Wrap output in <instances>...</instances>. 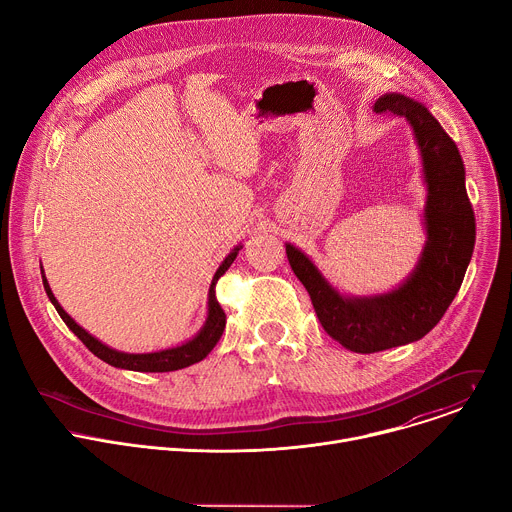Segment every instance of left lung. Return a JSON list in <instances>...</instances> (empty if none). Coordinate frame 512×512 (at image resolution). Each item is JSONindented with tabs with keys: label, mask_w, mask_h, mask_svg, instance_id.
I'll return each mask as SVG.
<instances>
[{
	"label": "left lung",
	"mask_w": 512,
	"mask_h": 512,
	"mask_svg": "<svg viewBox=\"0 0 512 512\" xmlns=\"http://www.w3.org/2000/svg\"><path fill=\"white\" fill-rule=\"evenodd\" d=\"M373 109L405 117L421 156L425 245L415 269L385 294L346 296L302 249L285 243L287 261L308 289L322 328L360 354L415 342L440 322L464 281L476 241L466 170L452 137L425 105L401 93H385Z\"/></svg>",
	"instance_id": "1"
}]
</instances>
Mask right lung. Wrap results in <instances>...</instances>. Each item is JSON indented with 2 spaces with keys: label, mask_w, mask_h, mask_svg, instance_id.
<instances>
[{
  "label": "right lung",
  "mask_w": 512,
  "mask_h": 512,
  "mask_svg": "<svg viewBox=\"0 0 512 512\" xmlns=\"http://www.w3.org/2000/svg\"><path fill=\"white\" fill-rule=\"evenodd\" d=\"M243 249V245H237L221 263V267L216 269L210 287H208V312H206V322L204 326L186 342L172 346V348H164V350H156V352H141V354H133V352H121L115 350L107 344H103L101 340H97L93 334H89L83 326H79L75 320H72L62 306L58 304V300L54 298L52 289L48 285V279L44 275V269L40 265L42 271V283L46 289V296L52 302V306L56 308L58 316L62 318V322L75 332V336H79V340L103 362L111 364L115 369H125V371H137V373H170V371H178V369H186L194 362H200L202 358L208 356V352L216 346V342L221 340L225 324H227V316L223 312V308L218 306L216 296H214V285L218 281V277L225 275V271L233 265V261L237 259L239 251Z\"/></svg>",
  "instance_id": "1"
}]
</instances>
